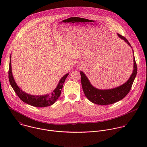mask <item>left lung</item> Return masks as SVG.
I'll use <instances>...</instances> for the list:
<instances>
[{
	"instance_id": "obj_1",
	"label": "left lung",
	"mask_w": 147,
	"mask_h": 147,
	"mask_svg": "<svg viewBox=\"0 0 147 147\" xmlns=\"http://www.w3.org/2000/svg\"><path fill=\"white\" fill-rule=\"evenodd\" d=\"M118 36L120 38L124 40L126 43H127V44H128L129 46H130L131 47H132L130 43L124 36L119 34H118ZM136 74L137 65L135 58L134 57L133 72L126 83L113 89L101 90L94 88L90 84L89 80L83 72L80 71L82 85L84 94L86 98L93 104L97 105H107L115 103L125 97L126 95L129 93L136 76Z\"/></svg>"
}]
</instances>
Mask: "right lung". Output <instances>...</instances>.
I'll return each mask as SVG.
<instances>
[{
	"mask_svg": "<svg viewBox=\"0 0 147 147\" xmlns=\"http://www.w3.org/2000/svg\"><path fill=\"white\" fill-rule=\"evenodd\" d=\"M11 55H10V61L9 65V71H8V78L9 83L13 89L16 94L24 102L32 105L35 107H46L54 104L55 101L58 100L61 94V90L63 88V84H64L65 80L69 75V74H65L63 76L62 79L60 80L59 83L58 84L57 88L49 94H45L43 96H33L28 94L24 91L18 86L16 83L12 72L11 68Z\"/></svg>",
	"mask_w": 147,
	"mask_h": 147,
	"instance_id": "add662e5",
	"label": "right lung"
}]
</instances>
